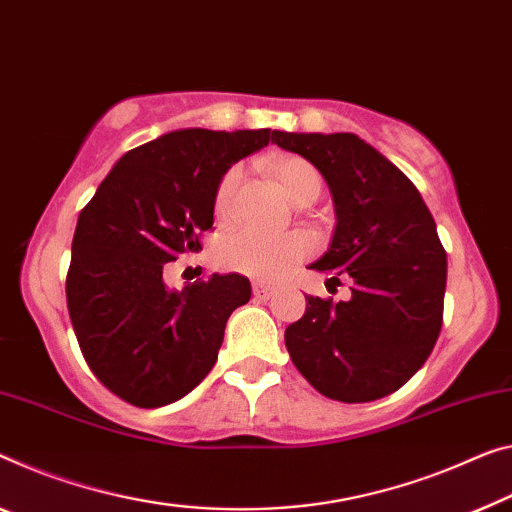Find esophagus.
Instances as JSON below:
<instances>
[{"label": "esophagus", "mask_w": 512, "mask_h": 512, "mask_svg": "<svg viewBox=\"0 0 512 512\" xmlns=\"http://www.w3.org/2000/svg\"><path fill=\"white\" fill-rule=\"evenodd\" d=\"M272 295H274V286H270V283H263V281L254 283V297H258V300H270Z\"/></svg>", "instance_id": "1"}]
</instances>
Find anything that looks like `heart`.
<instances>
[{"label": "heart", "mask_w": 512, "mask_h": 512, "mask_svg": "<svg viewBox=\"0 0 512 512\" xmlns=\"http://www.w3.org/2000/svg\"><path fill=\"white\" fill-rule=\"evenodd\" d=\"M274 176L288 199L300 201L309 192H318L322 178L309 160L286 155L274 164ZM242 180V169L231 167L215 190V215L224 219L231 212L235 192ZM313 251V240L304 231L261 233L251 229H233L217 247L219 263L229 270L249 274L256 279H279Z\"/></svg>", "instance_id": "b5f03b06"}]
</instances>
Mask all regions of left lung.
<instances>
[{
	"mask_svg": "<svg viewBox=\"0 0 512 512\" xmlns=\"http://www.w3.org/2000/svg\"><path fill=\"white\" fill-rule=\"evenodd\" d=\"M274 144L306 157L327 180L336 231L311 270L350 279L352 297H306L286 348L306 382L341 403L398 391L426 364L442 332L446 251L414 183L350 132H279Z\"/></svg>",
	"mask_w": 512,
	"mask_h": 512,
	"instance_id": "obj_1",
	"label": "left lung"
}]
</instances>
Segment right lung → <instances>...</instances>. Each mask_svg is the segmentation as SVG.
Here are the masks:
<instances>
[{
  "label": "right lung",
  "mask_w": 512,
  "mask_h": 512,
  "mask_svg": "<svg viewBox=\"0 0 512 512\" xmlns=\"http://www.w3.org/2000/svg\"><path fill=\"white\" fill-rule=\"evenodd\" d=\"M274 130L167 132L125 153L77 219L66 300L93 375L125 403L162 407L215 366L224 327L251 297L242 274L164 286L167 263L201 249L219 180Z\"/></svg>",
  "instance_id": "add662e5"
}]
</instances>
